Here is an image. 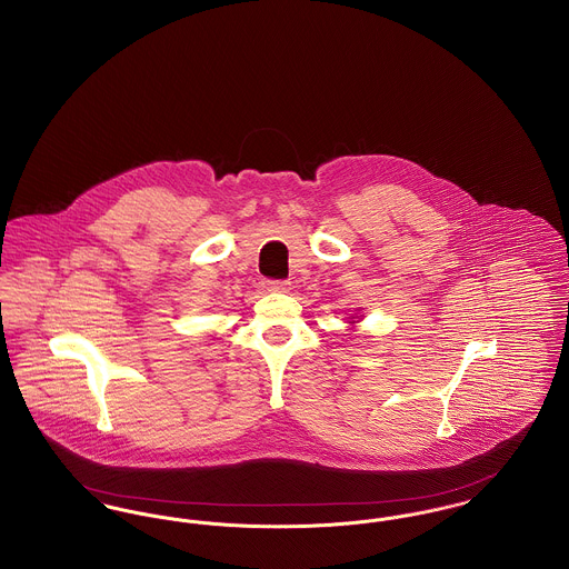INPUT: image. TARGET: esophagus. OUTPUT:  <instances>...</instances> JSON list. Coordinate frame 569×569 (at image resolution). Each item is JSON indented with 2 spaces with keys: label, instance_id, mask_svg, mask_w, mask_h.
I'll use <instances>...</instances> for the list:
<instances>
[{
  "label": "esophagus",
  "instance_id": "34e87169",
  "mask_svg": "<svg viewBox=\"0 0 569 569\" xmlns=\"http://www.w3.org/2000/svg\"><path fill=\"white\" fill-rule=\"evenodd\" d=\"M263 288L268 292H288L290 290V281H266Z\"/></svg>",
  "mask_w": 569,
  "mask_h": 569
}]
</instances>
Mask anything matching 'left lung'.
Masks as SVG:
<instances>
[{"mask_svg":"<svg viewBox=\"0 0 569 569\" xmlns=\"http://www.w3.org/2000/svg\"><path fill=\"white\" fill-rule=\"evenodd\" d=\"M352 318H355V316H352ZM352 322H355V320H352Z\"/></svg>","mask_w":569,"mask_h":569,"instance_id":"obj_1","label":"left lung"}]
</instances>
